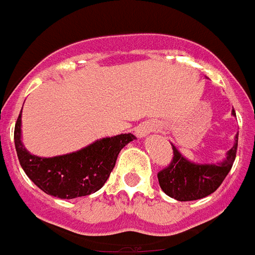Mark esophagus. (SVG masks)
<instances>
[{
  "label": "esophagus",
  "instance_id": "1",
  "mask_svg": "<svg viewBox=\"0 0 255 255\" xmlns=\"http://www.w3.org/2000/svg\"><path fill=\"white\" fill-rule=\"evenodd\" d=\"M158 130V125H156L155 122H144L142 125H139L135 130V134H137L138 138H144L146 135H148L152 131H156Z\"/></svg>",
  "mask_w": 255,
  "mask_h": 255
}]
</instances>
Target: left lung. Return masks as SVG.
<instances>
[{"mask_svg":"<svg viewBox=\"0 0 255 255\" xmlns=\"http://www.w3.org/2000/svg\"><path fill=\"white\" fill-rule=\"evenodd\" d=\"M232 115L236 116L234 109ZM238 144V133L234 138V144L228 150L227 156L220 163H195L180 154L172 146L174 156L164 170L158 172V180L162 191L178 201L199 200L208 196L219 188L224 179L229 174L236 159Z\"/></svg>","mask_w":255,"mask_h":255,"instance_id":"1","label":"left lung"}]
</instances>
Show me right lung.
<instances>
[{"mask_svg": "<svg viewBox=\"0 0 255 255\" xmlns=\"http://www.w3.org/2000/svg\"><path fill=\"white\" fill-rule=\"evenodd\" d=\"M22 111L14 129V143L21 167L43 192L59 199L88 196L99 191L115 168L122 148L135 139L133 134L101 138L87 147L64 155L43 158L32 155L22 143Z\"/></svg>", "mask_w": 255, "mask_h": 255, "instance_id": "right-lung-1", "label": "right lung"}]
</instances>
